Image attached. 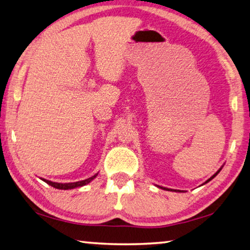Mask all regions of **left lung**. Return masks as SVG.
Returning <instances> with one entry per match:
<instances>
[{"instance_id": "obj_1", "label": "left lung", "mask_w": 250, "mask_h": 250, "mask_svg": "<svg viewBox=\"0 0 250 250\" xmlns=\"http://www.w3.org/2000/svg\"><path fill=\"white\" fill-rule=\"evenodd\" d=\"M221 169H222V168H221ZM221 169H220V170H218V171H217V172H216V173H214V174H213V176H212V177H211V178H209V179H208V181H205V183H208V181H211V180H212V179H213V178H215V177H216V176H217V173H218V172H220V171H221ZM158 187H159V186H158ZM159 188H161V189H164V190H170V191H174V192H182V191H180V190H172V189H167V188H163V187H159Z\"/></svg>"}]
</instances>
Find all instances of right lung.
<instances>
[{
	"label": "right lung",
	"instance_id": "obj_1",
	"mask_svg": "<svg viewBox=\"0 0 250 250\" xmlns=\"http://www.w3.org/2000/svg\"><path fill=\"white\" fill-rule=\"evenodd\" d=\"M98 176V173L94 174V176H92L89 179H85V180H82V181H78V182H71V183H58V182H52L49 180H46V179H42V181H45L47 185H49L51 187L56 188V189H60V190H69V189H74V188H78V187H83L87 185V183H90L92 180H93L94 178H96Z\"/></svg>",
	"mask_w": 250,
	"mask_h": 250
}]
</instances>
